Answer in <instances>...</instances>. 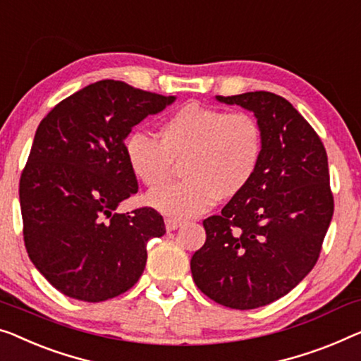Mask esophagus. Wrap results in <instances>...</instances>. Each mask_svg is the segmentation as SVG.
I'll return each mask as SVG.
<instances>
[{"label": "esophagus", "mask_w": 361, "mask_h": 361, "mask_svg": "<svg viewBox=\"0 0 361 361\" xmlns=\"http://www.w3.org/2000/svg\"><path fill=\"white\" fill-rule=\"evenodd\" d=\"M181 225H183V222H180V220H176V219H165L166 232H173V230L180 228Z\"/></svg>", "instance_id": "34e87169"}]
</instances>
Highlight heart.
<instances>
[{
    "label": "heart",
    "mask_w": 361,
    "mask_h": 361,
    "mask_svg": "<svg viewBox=\"0 0 361 361\" xmlns=\"http://www.w3.org/2000/svg\"><path fill=\"white\" fill-rule=\"evenodd\" d=\"M264 136L248 111L188 104L160 125V141L133 133L125 141L126 162L149 190L171 180L181 164L185 181L150 192L146 201L169 217H195L219 199L240 196L259 170Z\"/></svg>",
    "instance_id": "1"
}]
</instances>
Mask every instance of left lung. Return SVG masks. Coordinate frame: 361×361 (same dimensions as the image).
<instances>
[{
	"label": "left lung",
	"mask_w": 361,
	"mask_h": 361,
	"mask_svg": "<svg viewBox=\"0 0 361 361\" xmlns=\"http://www.w3.org/2000/svg\"><path fill=\"white\" fill-rule=\"evenodd\" d=\"M215 99L255 113L264 149L250 186L202 222L206 243L191 257V274L215 303L255 310L287 295L318 261L334 214L327 154L281 95L259 90Z\"/></svg>",
	"instance_id": "8db88e82"
}]
</instances>
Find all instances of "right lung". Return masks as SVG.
Returning <instances> with one entry per match:
<instances>
[{
	"label": "right lung",
	"instance_id": "obj_1",
	"mask_svg": "<svg viewBox=\"0 0 361 361\" xmlns=\"http://www.w3.org/2000/svg\"><path fill=\"white\" fill-rule=\"evenodd\" d=\"M173 95L105 79L60 102L37 128L19 199L27 255L56 290L105 301L142 276L147 241L165 233L152 207L116 214L137 192L125 139Z\"/></svg>",
	"mask_w": 361,
	"mask_h": 361
}]
</instances>
